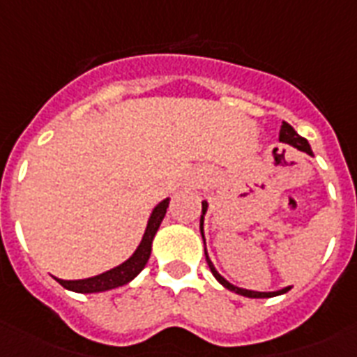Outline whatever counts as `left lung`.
<instances>
[{
    "label": "left lung",
    "mask_w": 357,
    "mask_h": 357,
    "mask_svg": "<svg viewBox=\"0 0 357 357\" xmlns=\"http://www.w3.org/2000/svg\"><path fill=\"white\" fill-rule=\"evenodd\" d=\"M280 140L282 142H285V144H291L294 146L296 150L300 151H305V153H311V146L310 142L304 139V137H300L296 131L293 129V126H289L287 122L282 123V128H280ZM207 211V202H202V217H200V231H202V238H204V244H206V237H204V215H206ZM206 259H207V265H209V268H211L213 276L217 278L218 283H222L224 287L229 289V291H234V293L241 294V296H248V298H271V296H278V294H283L287 293L289 289L291 287H285V289H280V291H274V293H257V291H248V289H241L237 287V285H234V283H229L228 280H224L220 274L217 272V268L213 266L211 259H209V255H207V250H206Z\"/></svg>",
    "instance_id": "8db88e82"
}]
</instances>
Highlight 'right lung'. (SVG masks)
I'll use <instances>...</instances> for the list:
<instances>
[{
  "mask_svg": "<svg viewBox=\"0 0 357 357\" xmlns=\"http://www.w3.org/2000/svg\"><path fill=\"white\" fill-rule=\"evenodd\" d=\"M170 204V198H165L155 206V209L151 211L146 231L142 235V241L135 250V254L129 257L128 261H123L122 265L114 266L111 271L98 274V276L85 278V280H59L55 278L64 289L68 291H75V293H103V291H111L120 285H126L139 274L146 266L151 254V241L155 237L157 229L161 226L162 218L167 215V207Z\"/></svg>",
  "mask_w": 357,
  "mask_h": 357,
  "instance_id": "1",
  "label": "right lung"
}]
</instances>
